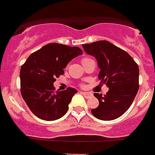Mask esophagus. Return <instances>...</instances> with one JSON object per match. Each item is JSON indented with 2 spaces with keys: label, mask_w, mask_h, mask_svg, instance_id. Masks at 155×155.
Here are the masks:
<instances>
[{
  "label": "esophagus",
  "mask_w": 155,
  "mask_h": 155,
  "mask_svg": "<svg viewBox=\"0 0 155 155\" xmlns=\"http://www.w3.org/2000/svg\"><path fill=\"white\" fill-rule=\"evenodd\" d=\"M81 94H83V95H84L86 98H89L92 96V94L90 92H85V91H84V92H83V91H81Z\"/></svg>",
  "instance_id": "esophagus-1"
}]
</instances>
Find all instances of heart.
Here are the masks:
<instances>
[{
	"label": "heart",
	"instance_id": "heart-1",
	"mask_svg": "<svg viewBox=\"0 0 155 155\" xmlns=\"http://www.w3.org/2000/svg\"><path fill=\"white\" fill-rule=\"evenodd\" d=\"M88 59H89V58H84V59H83V60H82V62H84V61H87V60H88Z\"/></svg>",
	"mask_w": 155,
	"mask_h": 155
}]
</instances>
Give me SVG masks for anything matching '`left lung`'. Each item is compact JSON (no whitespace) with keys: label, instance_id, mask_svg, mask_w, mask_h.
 <instances>
[{"label":"left lung","instance_id":"obj_1","mask_svg":"<svg viewBox=\"0 0 155 155\" xmlns=\"http://www.w3.org/2000/svg\"><path fill=\"white\" fill-rule=\"evenodd\" d=\"M87 54L96 59L98 80L109 87L105 95L94 93L99 105L91 112L94 117L109 121L130 108L139 89V68L126 51L106 40L82 45Z\"/></svg>","mask_w":155,"mask_h":155}]
</instances>
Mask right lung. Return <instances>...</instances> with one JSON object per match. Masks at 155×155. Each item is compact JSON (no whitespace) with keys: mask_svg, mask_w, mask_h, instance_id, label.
I'll return each instance as SVG.
<instances>
[{"mask_svg":"<svg viewBox=\"0 0 155 155\" xmlns=\"http://www.w3.org/2000/svg\"><path fill=\"white\" fill-rule=\"evenodd\" d=\"M83 52L77 46L52 42L31 53L20 71L21 93L35 116L46 121L58 120L67 113L72 97L78 92L68 87L56 91V78L64 74L68 63Z\"/></svg>","mask_w":155,"mask_h":155,"instance_id":"right-lung-1","label":"right lung"}]
</instances>
